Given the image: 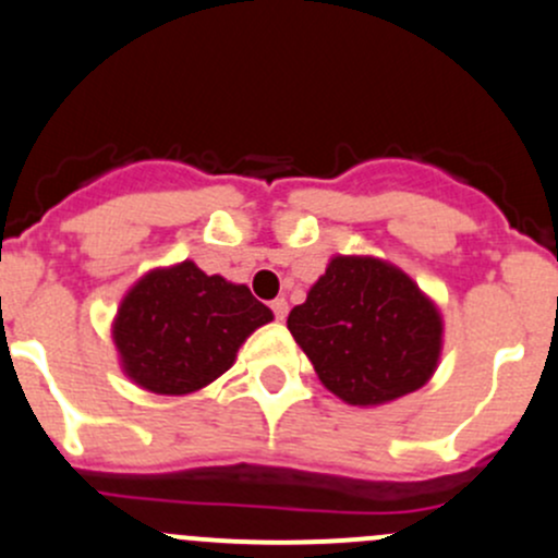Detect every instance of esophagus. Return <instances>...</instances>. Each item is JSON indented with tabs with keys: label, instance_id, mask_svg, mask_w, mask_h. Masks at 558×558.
Wrapping results in <instances>:
<instances>
[{
	"label": "esophagus",
	"instance_id": "obj_1",
	"mask_svg": "<svg viewBox=\"0 0 558 558\" xmlns=\"http://www.w3.org/2000/svg\"><path fill=\"white\" fill-rule=\"evenodd\" d=\"M269 307H272L275 318H278V320H283L286 315H289V302H286L283 296H278V300H272V305H269Z\"/></svg>",
	"mask_w": 558,
	"mask_h": 558
}]
</instances>
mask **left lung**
<instances>
[{"label": "left lung", "instance_id": "left-lung-1", "mask_svg": "<svg viewBox=\"0 0 558 558\" xmlns=\"http://www.w3.org/2000/svg\"><path fill=\"white\" fill-rule=\"evenodd\" d=\"M289 331L320 384L348 404H386L435 375L442 318L393 264L335 256L289 313Z\"/></svg>", "mask_w": 558, "mask_h": 558}]
</instances>
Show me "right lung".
Wrapping results in <instances>:
<instances>
[{
    "mask_svg": "<svg viewBox=\"0 0 558 558\" xmlns=\"http://www.w3.org/2000/svg\"><path fill=\"white\" fill-rule=\"evenodd\" d=\"M269 320L272 311L247 286L180 262L150 269L129 289L112 320V340L134 384L180 397L221 378L240 345Z\"/></svg>",
    "mask_w": 558,
    "mask_h": 558,
    "instance_id": "1",
    "label": "right lung"
}]
</instances>
